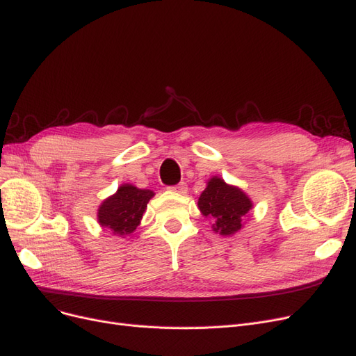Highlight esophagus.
<instances>
[{
    "label": "esophagus",
    "mask_w": 356,
    "mask_h": 356,
    "mask_svg": "<svg viewBox=\"0 0 356 356\" xmlns=\"http://www.w3.org/2000/svg\"><path fill=\"white\" fill-rule=\"evenodd\" d=\"M170 190L175 191V193H179V195H186L187 184H186V182H179V184H177V186H172Z\"/></svg>",
    "instance_id": "34e87169"
}]
</instances>
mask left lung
<instances>
[{"mask_svg": "<svg viewBox=\"0 0 356 356\" xmlns=\"http://www.w3.org/2000/svg\"><path fill=\"white\" fill-rule=\"evenodd\" d=\"M197 204L202 215L213 222V232L222 236L239 232L246 213L252 208L251 199L239 187L225 184L218 177H212L208 181Z\"/></svg>", "mask_w": 356, "mask_h": 356, "instance_id": "1", "label": "left lung"}]
</instances>
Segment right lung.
Returning <instances> with one entry per match:
<instances>
[{
	"mask_svg": "<svg viewBox=\"0 0 356 356\" xmlns=\"http://www.w3.org/2000/svg\"><path fill=\"white\" fill-rule=\"evenodd\" d=\"M154 196L152 190L138 188L132 184L118 187L115 195L105 199L98 209V221L104 229L115 236H127L141 222L148 200Z\"/></svg>",
	"mask_w": 356,
	"mask_h": 356,
	"instance_id": "add662e5",
	"label": "right lung"
}]
</instances>
